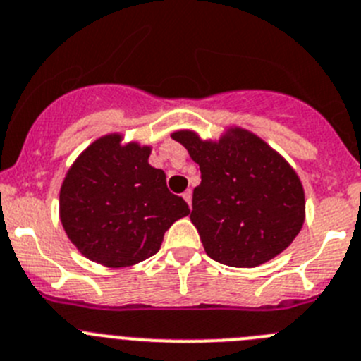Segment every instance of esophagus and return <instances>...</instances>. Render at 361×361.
Returning a JSON list of instances; mask_svg holds the SVG:
<instances>
[{"mask_svg":"<svg viewBox=\"0 0 361 361\" xmlns=\"http://www.w3.org/2000/svg\"><path fill=\"white\" fill-rule=\"evenodd\" d=\"M183 197H184V200H186V202H188V206L191 207V197H193V193H191V190H186V191H184Z\"/></svg>","mask_w":361,"mask_h":361,"instance_id":"obj_1","label":"esophagus"}]
</instances>
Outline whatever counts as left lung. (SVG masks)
Returning a JSON list of instances; mask_svg holds the SVG:
<instances>
[{
    "label": "left lung",
    "instance_id": "obj_1",
    "mask_svg": "<svg viewBox=\"0 0 361 361\" xmlns=\"http://www.w3.org/2000/svg\"><path fill=\"white\" fill-rule=\"evenodd\" d=\"M200 166L190 218L211 259L254 269L274 259L302 229L299 175L250 130L231 127L218 141L193 130L171 134Z\"/></svg>",
    "mask_w": 361,
    "mask_h": 361
}]
</instances>
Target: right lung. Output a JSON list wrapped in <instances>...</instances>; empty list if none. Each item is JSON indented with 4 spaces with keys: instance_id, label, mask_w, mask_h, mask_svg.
Instances as JSON below:
<instances>
[{
    "instance_id": "add662e5",
    "label": "right lung",
    "mask_w": 361,
    "mask_h": 361,
    "mask_svg": "<svg viewBox=\"0 0 361 361\" xmlns=\"http://www.w3.org/2000/svg\"><path fill=\"white\" fill-rule=\"evenodd\" d=\"M152 147L102 135L71 164L61 186L59 213L71 243L87 259L111 269L154 256L164 233L190 214L170 193L163 170L148 164Z\"/></svg>"
}]
</instances>
